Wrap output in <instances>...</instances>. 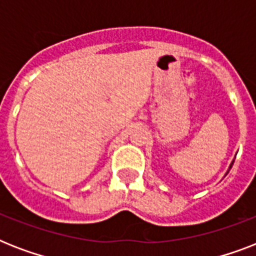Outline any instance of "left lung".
<instances>
[{
    "mask_svg": "<svg viewBox=\"0 0 256 256\" xmlns=\"http://www.w3.org/2000/svg\"><path fill=\"white\" fill-rule=\"evenodd\" d=\"M232 164H234V160H232V162H231V164H230V166H228V170H227V172H226V174H224V175L228 174V171L231 170V168H232Z\"/></svg>",
    "mask_w": 256,
    "mask_h": 256,
    "instance_id": "8db88e82",
    "label": "left lung"
}]
</instances>
